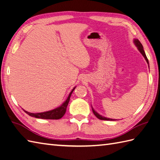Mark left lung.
<instances>
[{
  "mask_svg": "<svg viewBox=\"0 0 160 160\" xmlns=\"http://www.w3.org/2000/svg\"><path fill=\"white\" fill-rule=\"evenodd\" d=\"M134 44L136 45V46L138 48V49L139 50V52L141 53V54L144 56V58H145V60H146L147 63L149 64V61H148V59H147V58L146 56V54L145 53V51H144V49H143V47H142V45L141 44V42H140L138 39H134ZM92 108V111L93 112V114H94L96 118H98L99 119L107 120V121H114V120H115V119H110V118H105V117H103L102 115H100V114L98 113V112H96L93 108Z\"/></svg>",
  "mask_w": 160,
  "mask_h": 160,
  "instance_id": "left-lung-1",
  "label": "left lung"
}]
</instances>
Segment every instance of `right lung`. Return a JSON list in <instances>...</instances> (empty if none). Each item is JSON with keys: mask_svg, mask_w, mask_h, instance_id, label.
<instances>
[{"mask_svg": "<svg viewBox=\"0 0 160 160\" xmlns=\"http://www.w3.org/2000/svg\"><path fill=\"white\" fill-rule=\"evenodd\" d=\"M75 89V87L72 89V90L69 93L67 100L65 101L64 103H62L60 107H58L55 109L46 111L43 112H38V113H32V112H29L28 111H24L27 114L31 117H34L36 118H40V119H59L62 118L65 114L66 111H67V108L68 106V104L69 102L70 98L72 94L74 89Z\"/></svg>", "mask_w": 160, "mask_h": 160, "instance_id": "add662e5", "label": "right lung"}]
</instances>
